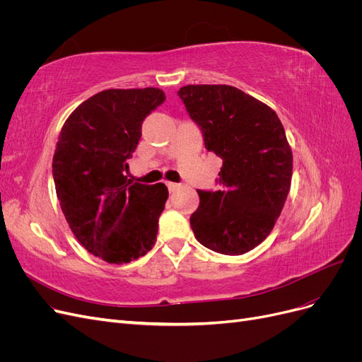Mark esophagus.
Instances as JSON below:
<instances>
[{"mask_svg":"<svg viewBox=\"0 0 362 362\" xmlns=\"http://www.w3.org/2000/svg\"><path fill=\"white\" fill-rule=\"evenodd\" d=\"M166 185H168V189H169L170 193L180 189V184H177V182H166Z\"/></svg>","mask_w":362,"mask_h":362,"instance_id":"1","label":"esophagus"}]
</instances>
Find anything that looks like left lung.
Masks as SVG:
<instances>
[{
	"mask_svg": "<svg viewBox=\"0 0 362 362\" xmlns=\"http://www.w3.org/2000/svg\"><path fill=\"white\" fill-rule=\"evenodd\" d=\"M178 96L223 166L221 190H198L190 216L198 242L223 255L257 247L275 226L290 192L293 156L270 107L233 86H184Z\"/></svg>",
	"mask_w": 362,
	"mask_h": 362,
	"instance_id": "obj_1",
	"label": "left lung"
}]
</instances>
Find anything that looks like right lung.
Returning a JSON list of instances; mask_svg holds the SVG:
<instances>
[{
  "mask_svg": "<svg viewBox=\"0 0 362 362\" xmlns=\"http://www.w3.org/2000/svg\"><path fill=\"white\" fill-rule=\"evenodd\" d=\"M164 100L156 87L103 90L76 107L60 131L52 178L62 211L76 240L107 262L137 259L157 242L168 187L133 182L125 170L141 124Z\"/></svg>",
  "mask_w": 362,
  "mask_h": 362,
  "instance_id": "right-lung-1",
  "label": "right lung"
}]
</instances>
